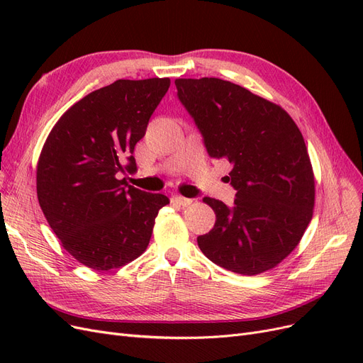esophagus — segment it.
<instances>
[{
  "label": "esophagus",
  "mask_w": 363,
  "mask_h": 363,
  "mask_svg": "<svg viewBox=\"0 0 363 363\" xmlns=\"http://www.w3.org/2000/svg\"><path fill=\"white\" fill-rule=\"evenodd\" d=\"M171 203L175 204V206H179V207H186V206L192 204V200L184 199V196H180V195H175L171 199Z\"/></svg>",
  "instance_id": "1"
}]
</instances>
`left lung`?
Here are the masks:
<instances>
[{
	"label": "left lung",
	"mask_w": 363,
	"mask_h": 363,
	"mask_svg": "<svg viewBox=\"0 0 363 363\" xmlns=\"http://www.w3.org/2000/svg\"><path fill=\"white\" fill-rule=\"evenodd\" d=\"M177 96L212 159L233 164V207L206 196L216 221L196 238L207 259L242 276L277 267L313 215L315 179L300 128L286 111L213 77L177 79Z\"/></svg>",
	"instance_id": "obj_1"
}]
</instances>
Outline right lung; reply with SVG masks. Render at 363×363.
<instances>
[{"instance_id": "1", "label": "right lung", "mask_w": 363, "mask_h": 363, "mask_svg": "<svg viewBox=\"0 0 363 363\" xmlns=\"http://www.w3.org/2000/svg\"><path fill=\"white\" fill-rule=\"evenodd\" d=\"M169 79L116 80L77 101L40 151L36 189L63 248L87 268L124 267L150 244L167 195L130 186L135 145L168 92Z\"/></svg>"}]
</instances>
